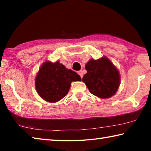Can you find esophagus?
<instances>
[{"instance_id":"1","label":"esophagus","mask_w":151,"mask_h":151,"mask_svg":"<svg viewBox=\"0 0 151 151\" xmlns=\"http://www.w3.org/2000/svg\"><path fill=\"white\" fill-rule=\"evenodd\" d=\"M78 74L79 76H80L81 78H83V72H82V70H79V71H78Z\"/></svg>"}]
</instances>
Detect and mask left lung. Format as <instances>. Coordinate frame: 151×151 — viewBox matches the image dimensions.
Listing matches in <instances>:
<instances>
[{
    "label": "left lung",
    "mask_w": 151,
    "mask_h": 151,
    "mask_svg": "<svg viewBox=\"0 0 151 151\" xmlns=\"http://www.w3.org/2000/svg\"><path fill=\"white\" fill-rule=\"evenodd\" d=\"M87 73L83 81L89 91L101 99H106L116 93L120 85V75L117 68L106 57L91 59L86 64Z\"/></svg>",
    "instance_id": "obj_1"
}]
</instances>
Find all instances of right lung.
<instances>
[{"instance_id":"add662e5","label":"right lung","mask_w":151,"mask_h":151,"mask_svg":"<svg viewBox=\"0 0 151 151\" xmlns=\"http://www.w3.org/2000/svg\"><path fill=\"white\" fill-rule=\"evenodd\" d=\"M81 81V76L62 64L46 62L42 65L35 80L37 93L49 103H55L66 96L72 81Z\"/></svg>"}]
</instances>
